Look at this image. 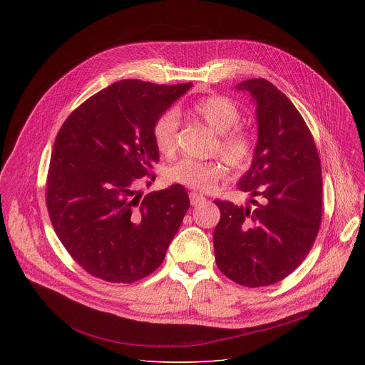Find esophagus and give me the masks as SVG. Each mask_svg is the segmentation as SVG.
Masks as SVG:
<instances>
[{"label":"esophagus","instance_id":"obj_1","mask_svg":"<svg viewBox=\"0 0 365 365\" xmlns=\"http://www.w3.org/2000/svg\"><path fill=\"white\" fill-rule=\"evenodd\" d=\"M189 197H190V203H192L193 206L206 202V197H205L202 193H197V192H190V193H189Z\"/></svg>","mask_w":365,"mask_h":365}]
</instances>
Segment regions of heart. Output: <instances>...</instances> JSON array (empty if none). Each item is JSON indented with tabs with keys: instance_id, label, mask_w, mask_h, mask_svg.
Listing matches in <instances>:
<instances>
[{
	"instance_id": "1",
	"label": "heart",
	"mask_w": 365,
	"mask_h": 365,
	"mask_svg": "<svg viewBox=\"0 0 365 365\" xmlns=\"http://www.w3.org/2000/svg\"><path fill=\"white\" fill-rule=\"evenodd\" d=\"M190 113L218 134L215 151L220 153L224 160L235 168L245 169L251 165L255 144L248 131L238 127L241 121V111L235 103L224 95H212L196 101ZM180 127L179 113L173 108L166 110L155 118L151 135L158 151L166 158H172L178 148V134ZM227 175V168L222 160H195L182 159L166 170L169 182L179 183L196 190L211 187Z\"/></svg>"
}]
</instances>
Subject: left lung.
Segmentation results:
<instances>
[{"instance_id":"1","label":"left lung","mask_w":365,"mask_h":365,"mask_svg":"<svg viewBox=\"0 0 365 365\" xmlns=\"http://www.w3.org/2000/svg\"><path fill=\"white\" fill-rule=\"evenodd\" d=\"M257 102L258 140L238 189L259 199L237 206L215 200L218 269L245 287L274 284L293 273L314 245L322 220V169L303 117L292 101L263 78L237 86Z\"/></svg>"}]
</instances>
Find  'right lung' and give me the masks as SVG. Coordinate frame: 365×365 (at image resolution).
<instances>
[{"label":"right lung","mask_w":365,"mask_h":365,"mask_svg":"<svg viewBox=\"0 0 365 365\" xmlns=\"http://www.w3.org/2000/svg\"><path fill=\"white\" fill-rule=\"evenodd\" d=\"M190 86L118 81L61 127L47 172V212L66 251L91 276L134 283L163 263L189 210L187 192L172 185L140 199L135 183L155 178V118Z\"/></svg>","instance_id":"add662e5"}]
</instances>
